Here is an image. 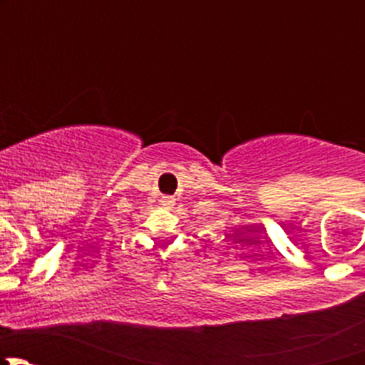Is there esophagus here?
<instances>
[{
  "label": "esophagus",
  "instance_id": "1",
  "mask_svg": "<svg viewBox=\"0 0 365 365\" xmlns=\"http://www.w3.org/2000/svg\"><path fill=\"white\" fill-rule=\"evenodd\" d=\"M162 205H164L165 208H173V206H175V200H173V197H165V200H162Z\"/></svg>",
  "mask_w": 365,
  "mask_h": 365
}]
</instances>
